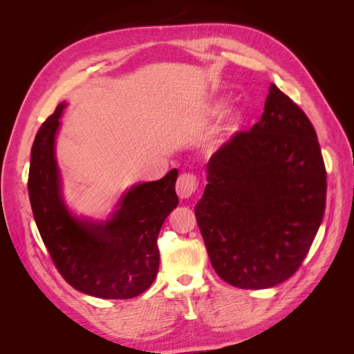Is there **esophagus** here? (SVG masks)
I'll use <instances>...</instances> for the list:
<instances>
[{"mask_svg": "<svg viewBox=\"0 0 354 354\" xmlns=\"http://www.w3.org/2000/svg\"><path fill=\"white\" fill-rule=\"evenodd\" d=\"M198 189V178L194 174H181L176 183V192L181 199H187L195 194Z\"/></svg>", "mask_w": 354, "mask_h": 354, "instance_id": "obj_1", "label": "esophagus"}]
</instances>
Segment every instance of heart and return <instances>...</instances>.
I'll list each match as a JSON object with an SVG mask.
<instances>
[{
    "label": "heart",
    "mask_w": 354,
    "mask_h": 354,
    "mask_svg": "<svg viewBox=\"0 0 354 354\" xmlns=\"http://www.w3.org/2000/svg\"><path fill=\"white\" fill-rule=\"evenodd\" d=\"M223 111H224V102L223 100H212L205 106V108H203L202 116L209 118L211 120V118L220 116ZM245 121H246L245 106L239 102L233 103L226 111V120H224V124H223V131L227 134V137H232L241 131V128L243 127Z\"/></svg>",
    "instance_id": "obj_1"
}]
</instances>
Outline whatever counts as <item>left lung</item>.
<instances>
[{
    "label": "left lung",
    "mask_w": 354,
    "mask_h": 354,
    "mask_svg": "<svg viewBox=\"0 0 354 354\" xmlns=\"http://www.w3.org/2000/svg\"><path fill=\"white\" fill-rule=\"evenodd\" d=\"M207 181L195 216L216 273L242 289L291 277L326 201L324 158L307 115L270 84L261 120L211 156Z\"/></svg>",
    "instance_id": "left-lung-1"
}]
</instances>
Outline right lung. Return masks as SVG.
Masks as SVG:
<instances>
[{"label":"right lung","instance_id":"1","mask_svg":"<svg viewBox=\"0 0 354 354\" xmlns=\"http://www.w3.org/2000/svg\"><path fill=\"white\" fill-rule=\"evenodd\" d=\"M65 108L66 103H60L41 125L30 152L28 190L42 242L63 279L78 291L104 299L137 297L158 273L156 239L178 205V171L124 192L108 220L75 216L63 199L56 159V136Z\"/></svg>","mask_w":354,"mask_h":354}]
</instances>
